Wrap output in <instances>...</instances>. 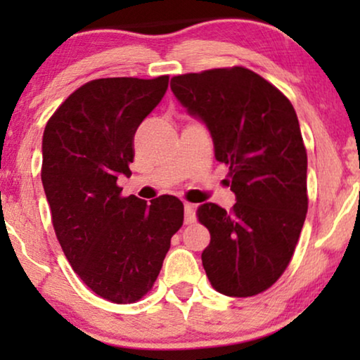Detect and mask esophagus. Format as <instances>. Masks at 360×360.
I'll return each mask as SVG.
<instances>
[{
	"mask_svg": "<svg viewBox=\"0 0 360 360\" xmlns=\"http://www.w3.org/2000/svg\"><path fill=\"white\" fill-rule=\"evenodd\" d=\"M196 206L191 203H185V224H191L195 221Z\"/></svg>",
	"mask_w": 360,
	"mask_h": 360,
	"instance_id": "esophagus-1",
	"label": "esophagus"
}]
</instances>
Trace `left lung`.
<instances>
[{"mask_svg": "<svg viewBox=\"0 0 360 360\" xmlns=\"http://www.w3.org/2000/svg\"><path fill=\"white\" fill-rule=\"evenodd\" d=\"M180 105L208 127L214 157L229 165L233 210L196 211L211 234L201 254L211 285L252 297L277 282L308 211L307 149L288 98L244 67L186 73L170 82Z\"/></svg>", "mask_w": 360, "mask_h": 360, "instance_id": "left-lung-1", "label": "left lung"}]
</instances>
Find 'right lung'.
I'll return each instance as SVG.
<instances>
[{
  "label": "right lung",
  "mask_w": 360,
  "mask_h": 360,
  "mask_svg": "<svg viewBox=\"0 0 360 360\" xmlns=\"http://www.w3.org/2000/svg\"><path fill=\"white\" fill-rule=\"evenodd\" d=\"M169 88V77L100 78L73 91L42 137V185L52 224L75 274L98 297L134 303L159 275L170 239L184 224L172 195L122 198L134 134Z\"/></svg>",
  "instance_id": "1"
}]
</instances>
